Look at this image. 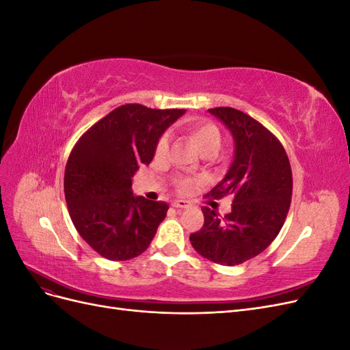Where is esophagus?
Segmentation results:
<instances>
[{
	"label": "esophagus",
	"instance_id": "obj_1",
	"mask_svg": "<svg viewBox=\"0 0 350 350\" xmlns=\"http://www.w3.org/2000/svg\"><path fill=\"white\" fill-rule=\"evenodd\" d=\"M172 206L176 207V208H187V207L191 206V203H189V201H187V200H174Z\"/></svg>",
	"mask_w": 350,
	"mask_h": 350
}]
</instances>
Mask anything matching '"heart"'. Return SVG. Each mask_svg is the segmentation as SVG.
Instances as JSON below:
<instances>
[{"label":"heart","instance_id":"heart-1","mask_svg":"<svg viewBox=\"0 0 350 350\" xmlns=\"http://www.w3.org/2000/svg\"><path fill=\"white\" fill-rule=\"evenodd\" d=\"M185 130L204 156H215L219 152L220 144H221V135L215 124L206 122V121H193L185 126ZM167 147H169V137L163 135L159 139L156 144V156L157 157L163 156L167 152ZM196 184H197L196 179L188 178V176H181L176 179V187L179 191L183 193L191 191V189L196 187Z\"/></svg>","mask_w":350,"mask_h":350}]
</instances>
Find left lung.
Returning <instances> with one entry per match:
<instances>
[{
	"mask_svg": "<svg viewBox=\"0 0 350 350\" xmlns=\"http://www.w3.org/2000/svg\"><path fill=\"white\" fill-rule=\"evenodd\" d=\"M208 112L226 126L235 144L234 161L210 196L229 194L234 204L225 219L216 210L201 208L204 225L189 241L204 258L238 266L279 235L292 198L291 163L280 142L250 115L225 107Z\"/></svg>",
	"mask_w": 350,
	"mask_h": 350,
	"instance_id": "8db88e82",
	"label": "left lung"
}]
</instances>
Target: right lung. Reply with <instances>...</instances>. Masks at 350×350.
<instances>
[{"instance_id": "obj_1", "label": "right lung", "mask_w": 350, "mask_h": 350, "mask_svg": "<svg viewBox=\"0 0 350 350\" xmlns=\"http://www.w3.org/2000/svg\"><path fill=\"white\" fill-rule=\"evenodd\" d=\"M184 113L122 105L74 146L64 175L66 201L80 237L102 257L130 260L150 245L169 206L134 196L131 178L152 162L159 139Z\"/></svg>"}]
</instances>
